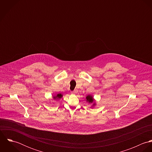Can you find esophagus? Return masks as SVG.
Here are the masks:
<instances>
[{"label":"esophagus","mask_w":152,"mask_h":152,"mask_svg":"<svg viewBox=\"0 0 152 152\" xmlns=\"http://www.w3.org/2000/svg\"><path fill=\"white\" fill-rule=\"evenodd\" d=\"M77 90L75 89V90H74V91H72L71 93L73 94H77Z\"/></svg>","instance_id":"esophagus-1"}]
</instances>
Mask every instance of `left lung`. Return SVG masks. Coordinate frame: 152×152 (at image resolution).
<instances>
[{
  "label": "left lung",
  "instance_id": "1",
  "mask_svg": "<svg viewBox=\"0 0 152 152\" xmlns=\"http://www.w3.org/2000/svg\"><path fill=\"white\" fill-rule=\"evenodd\" d=\"M86 101H87V102L89 104H92V106L91 107V108H94V107L96 106V102H95V99L94 98L93 96L91 95H88L86 98Z\"/></svg>",
  "mask_w": 152,
  "mask_h": 152
}]
</instances>
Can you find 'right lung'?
I'll return each instance as SVG.
<instances>
[{
	"label": "right lung",
	"instance_id": "obj_1",
	"mask_svg": "<svg viewBox=\"0 0 152 152\" xmlns=\"http://www.w3.org/2000/svg\"><path fill=\"white\" fill-rule=\"evenodd\" d=\"M62 97H63V95H62L61 94L59 93V94H56L55 95H53V98L54 100H57H57L60 99Z\"/></svg>",
	"mask_w": 152,
	"mask_h": 152
}]
</instances>
